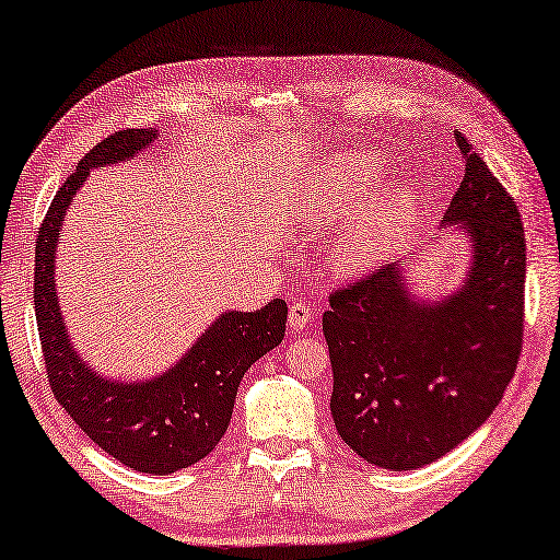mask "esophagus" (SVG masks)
I'll list each match as a JSON object with an SVG mask.
<instances>
[{
    "mask_svg": "<svg viewBox=\"0 0 560 560\" xmlns=\"http://www.w3.org/2000/svg\"><path fill=\"white\" fill-rule=\"evenodd\" d=\"M312 319V306L304 302H294L289 306V325L294 329H304Z\"/></svg>",
    "mask_w": 560,
    "mask_h": 560,
    "instance_id": "esophagus-1",
    "label": "esophagus"
}]
</instances>
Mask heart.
<instances>
[{"instance_id":"obj_1","label":"heart","mask_w":560,"mask_h":560,"mask_svg":"<svg viewBox=\"0 0 560 560\" xmlns=\"http://www.w3.org/2000/svg\"><path fill=\"white\" fill-rule=\"evenodd\" d=\"M383 170L375 152H350L327 164L322 200L337 215H350L329 246V266L337 273L355 277L383 264L416 208V190L408 183L368 198Z\"/></svg>"}]
</instances>
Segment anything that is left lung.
Here are the masks:
<instances>
[{
  "label": "left lung",
  "mask_w": 560,
  "mask_h": 560,
  "mask_svg": "<svg viewBox=\"0 0 560 560\" xmlns=\"http://www.w3.org/2000/svg\"><path fill=\"white\" fill-rule=\"evenodd\" d=\"M464 179L441 225L467 241L448 294H419L406 258L329 296L335 429L381 469L427 467L490 419L523 345L525 233L517 205L467 139ZM423 254V248L411 256Z\"/></svg>",
  "instance_id": "1"
}]
</instances>
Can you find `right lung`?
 Returning a JSON list of instances; mask_svg holds the SVG:
<instances>
[{
  "label": "right lung",
  "instance_id": "right-lung-1",
  "mask_svg": "<svg viewBox=\"0 0 560 560\" xmlns=\"http://www.w3.org/2000/svg\"><path fill=\"white\" fill-rule=\"evenodd\" d=\"M156 137V129L116 131L78 162L55 195L35 243V314L47 381L78 429L124 467L172 475L205 459L223 439L246 370L283 340L287 302L271 299L256 312L225 310L175 365L144 381H116L83 360L70 342L55 287L62 220L91 170L129 162Z\"/></svg>",
  "mask_w": 560,
  "mask_h": 560
}]
</instances>
